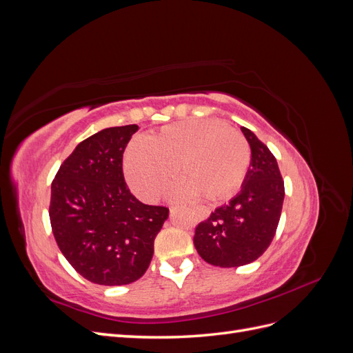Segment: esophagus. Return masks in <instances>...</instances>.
<instances>
[{
  "mask_svg": "<svg viewBox=\"0 0 353 353\" xmlns=\"http://www.w3.org/2000/svg\"><path fill=\"white\" fill-rule=\"evenodd\" d=\"M193 213H194L196 219H199V221H205V219H208V216H209V212H208L206 209H203V208H196V209L193 210Z\"/></svg>",
  "mask_w": 353,
  "mask_h": 353,
  "instance_id": "esophagus-1",
  "label": "esophagus"
}]
</instances>
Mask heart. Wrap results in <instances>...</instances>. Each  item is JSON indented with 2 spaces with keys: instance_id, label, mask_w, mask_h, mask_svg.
Segmentation results:
<instances>
[{
  "instance_id": "heart-1",
  "label": "heart",
  "mask_w": 353,
  "mask_h": 353,
  "mask_svg": "<svg viewBox=\"0 0 353 353\" xmlns=\"http://www.w3.org/2000/svg\"><path fill=\"white\" fill-rule=\"evenodd\" d=\"M252 162L245 137L219 121L191 119L163 126L147 141H135L125 154V174L145 201L154 200L176 166L181 178L170 190L174 199L215 203L234 196Z\"/></svg>"
}]
</instances>
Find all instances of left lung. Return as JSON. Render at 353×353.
Returning <instances> with one entry per match:
<instances>
[{"mask_svg": "<svg viewBox=\"0 0 353 353\" xmlns=\"http://www.w3.org/2000/svg\"><path fill=\"white\" fill-rule=\"evenodd\" d=\"M252 163L240 194L200 222L194 245L203 261L221 268L248 265L270 248L279 227L284 181L275 156L248 128Z\"/></svg>", "mask_w": 353, "mask_h": 353, "instance_id": "obj_1", "label": "left lung"}]
</instances>
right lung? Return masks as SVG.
I'll return each instance as SVG.
<instances>
[{
  "label": "right lung",
  "mask_w": 353,
  "mask_h": 353,
  "mask_svg": "<svg viewBox=\"0 0 353 353\" xmlns=\"http://www.w3.org/2000/svg\"><path fill=\"white\" fill-rule=\"evenodd\" d=\"M137 125L113 126L77 145L51 184L50 222L60 252L85 280L123 285L141 279L168 218L128 188L122 160Z\"/></svg>",
  "instance_id": "add662e5"
}]
</instances>
